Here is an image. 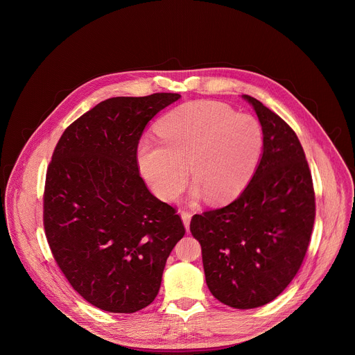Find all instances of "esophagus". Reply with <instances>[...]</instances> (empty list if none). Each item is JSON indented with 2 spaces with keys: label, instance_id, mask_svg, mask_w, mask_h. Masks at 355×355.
<instances>
[{
  "label": "esophagus",
  "instance_id": "34e87169",
  "mask_svg": "<svg viewBox=\"0 0 355 355\" xmlns=\"http://www.w3.org/2000/svg\"><path fill=\"white\" fill-rule=\"evenodd\" d=\"M180 215H181L182 223H184V226H185V230L188 232V230H189V223H191V214H189V212H185V211H181Z\"/></svg>",
  "mask_w": 355,
  "mask_h": 355
}]
</instances>
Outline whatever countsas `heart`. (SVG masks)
Returning a JSON list of instances; mask_svg holds the SVG:
<instances>
[{"mask_svg": "<svg viewBox=\"0 0 355 355\" xmlns=\"http://www.w3.org/2000/svg\"><path fill=\"white\" fill-rule=\"evenodd\" d=\"M159 141L143 139L136 150L139 171L160 199L175 200L193 181L192 198L208 204L233 200L250 182L263 150V130L250 115L214 101H193L164 115Z\"/></svg>", "mask_w": 355, "mask_h": 355, "instance_id": "obj_1", "label": "heart"}]
</instances>
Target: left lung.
Wrapping results in <instances>:
<instances>
[{"label":"left lung","mask_w":355,"mask_h":355,"mask_svg":"<svg viewBox=\"0 0 355 355\" xmlns=\"http://www.w3.org/2000/svg\"><path fill=\"white\" fill-rule=\"evenodd\" d=\"M263 155L244 191L220 209L193 215L211 293L225 305L252 309L274 300L305 259L315 222L309 166L295 132L259 99Z\"/></svg>","instance_id":"obj_1"}]
</instances>
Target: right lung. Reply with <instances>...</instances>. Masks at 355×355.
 Here are the masks:
<instances>
[{
    "label": "right lung",
    "mask_w": 355,
    "mask_h": 355,
    "mask_svg": "<svg viewBox=\"0 0 355 355\" xmlns=\"http://www.w3.org/2000/svg\"><path fill=\"white\" fill-rule=\"evenodd\" d=\"M180 98L105 99L73 122L53 151L43 198L47 243L70 285L98 309L148 306L185 234L175 209L147 189L136 162L146 125Z\"/></svg>",
    "instance_id": "right-lung-1"
}]
</instances>
